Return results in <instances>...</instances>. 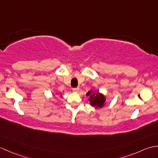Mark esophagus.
<instances>
[{"mask_svg":"<svg viewBox=\"0 0 158 158\" xmlns=\"http://www.w3.org/2000/svg\"><path fill=\"white\" fill-rule=\"evenodd\" d=\"M73 91L74 92H76V93H78L79 91V88H73Z\"/></svg>","mask_w":158,"mask_h":158,"instance_id":"34e87169","label":"esophagus"}]
</instances>
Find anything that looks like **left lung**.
Segmentation results:
<instances>
[{
	"label": "left lung",
	"instance_id": "8db88e82",
	"mask_svg": "<svg viewBox=\"0 0 158 158\" xmlns=\"http://www.w3.org/2000/svg\"><path fill=\"white\" fill-rule=\"evenodd\" d=\"M86 96H89L88 100L89 101L90 105L94 106L96 109L102 108L106 105V97L102 93H100L98 91L90 89L86 94Z\"/></svg>",
	"mask_w": 158,
	"mask_h": 158
}]
</instances>
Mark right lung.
<instances>
[{
	"label": "right lung",
	"mask_w": 158,
	"mask_h": 158,
	"mask_svg": "<svg viewBox=\"0 0 158 158\" xmlns=\"http://www.w3.org/2000/svg\"><path fill=\"white\" fill-rule=\"evenodd\" d=\"M56 94H57V93H56ZM60 97H62V94H60Z\"/></svg>",
	"instance_id": "obj_1"
}]
</instances>
